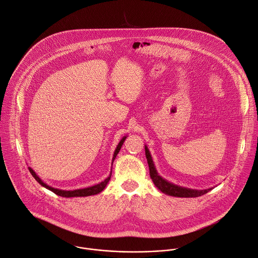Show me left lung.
<instances>
[{"mask_svg":"<svg viewBox=\"0 0 258 258\" xmlns=\"http://www.w3.org/2000/svg\"><path fill=\"white\" fill-rule=\"evenodd\" d=\"M145 154L147 161H148L149 165V170H150V176L152 181L154 182L155 187H157L158 190H160L162 193L168 195V196H173V197H181V198H195L202 196L212 190V188L205 189V190H195V189H189L185 187H180L177 185H174L172 182H169L165 178H163L161 175L156 170V167L154 165L151 153L148 149V147L145 145Z\"/></svg>","mask_w":258,"mask_h":258,"instance_id":"left-lung-1","label":"left lung"}]
</instances>
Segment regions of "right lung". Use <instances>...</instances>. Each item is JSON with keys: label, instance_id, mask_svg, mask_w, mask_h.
I'll return each mask as SVG.
<instances>
[{"label": "right lung", "instance_id": "obj_1", "mask_svg": "<svg viewBox=\"0 0 258 258\" xmlns=\"http://www.w3.org/2000/svg\"><path fill=\"white\" fill-rule=\"evenodd\" d=\"M125 139H126V137L124 136V137L120 140V142L118 143V145H117V147H116V149H115V151H114V154H113L112 164H113V161H114L115 157L117 156V154H118V152H119V150H120V148H121V146H122L123 142L125 141ZM28 169H29L31 175L34 177V179H35L36 181H38L41 186H43L44 188H46V189L52 191V192L55 193L56 195L61 196V197H65V198H71V197H87V196L97 195V194L101 193V192L105 189V187L107 186V183H108V181L110 180V177H111V173H112V171H110V174H109L103 181L97 183V185H94V186H91V187H87V188H84V189H77V190H69V191H66V190L56 189V188H53V187L47 185V183L44 182V181L41 179V177L33 171L32 168L28 167ZM111 169H112V168H111Z\"/></svg>", "mask_w": 258, "mask_h": 258}]
</instances>
